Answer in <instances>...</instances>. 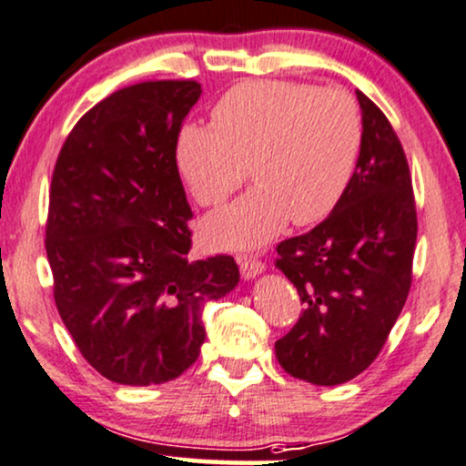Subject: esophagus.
Instances as JSON below:
<instances>
[{"instance_id": "1", "label": "esophagus", "mask_w": 466, "mask_h": 466, "mask_svg": "<svg viewBox=\"0 0 466 466\" xmlns=\"http://www.w3.org/2000/svg\"><path fill=\"white\" fill-rule=\"evenodd\" d=\"M239 261V271L241 276L246 278V280H250V278H255L261 274L265 269V263L258 261V258H252V257H238Z\"/></svg>"}]
</instances>
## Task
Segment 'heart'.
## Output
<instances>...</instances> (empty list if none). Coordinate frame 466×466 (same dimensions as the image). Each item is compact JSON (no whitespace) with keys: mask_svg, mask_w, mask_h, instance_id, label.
<instances>
[{"mask_svg":"<svg viewBox=\"0 0 466 466\" xmlns=\"http://www.w3.org/2000/svg\"><path fill=\"white\" fill-rule=\"evenodd\" d=\"M214 128L186 126L177 167L203 208H218L250 179L257 188L205 222L218 248H258L293 225L321 222L340 203L358 167L364 126L342 89L246 81L216 102Z\"/></svg>","mask_w":466,"mask_h":466,"instance_id":"obj_1","label":"heart"}]
</instances>
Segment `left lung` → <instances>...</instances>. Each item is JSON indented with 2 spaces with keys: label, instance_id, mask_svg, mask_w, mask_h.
Wrapping results in <instances>:
<instances>
[{
  "label": "left lung",
  "instance_id": "8db88e82",
  "mask_svg": "<svg viewBox=\"0 0 466 466\" xmlns=\"http://www.w3.org/2000/svg\"><path fill=\"white\" fill-rule=\"evenodd\" d=\"M358 100L364 141L349 190L312 231L276 248V268L304 304L276 358L314 385L347 383L377 360L413 278L418 211L407 156L383 111L361 92Z\"/></svg>",
  "mask_w": 466,
  "mask_h": 466
}]
</instances>
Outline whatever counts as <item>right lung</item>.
I'll return each mask as SVG.
<instances>
[{"label": "right lung", "mask_w": 466, "mask_h": 466, "mask_svg": "<svg viewBox=\"0 0 466 466\" xmlns=\"http://www.w3.org/2000/svg\"><path fill=\"white\" fill-rule=\"evenodd\" d=\"M197 81L117 89L78 119L48 192L46 257L59 317L113 383L158 385L195 364L203 308L239 282L233 257L201 261L177 171Z\"/></svg>", "instance_id": "1"}]
</instances>
